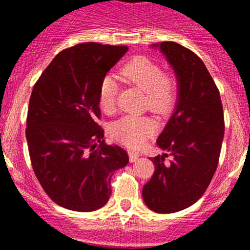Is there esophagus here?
<instances>
[{"label":"esophagus","mask_w":250,"mask_h":250,"mask_svg":"<svg viewBox=\"0 0 250 250\" xmlns=\"http://www.w3.org/2000/svg\"><path fill=\"white\" fill-rule=\"evenodd\" d=\"M128 155H129V160H130V162H135V161H137L138 158H139L140 153H139V152H137V151L129 150V151H128Z\"/></svg>","instance_id":"1"}]
</instances>
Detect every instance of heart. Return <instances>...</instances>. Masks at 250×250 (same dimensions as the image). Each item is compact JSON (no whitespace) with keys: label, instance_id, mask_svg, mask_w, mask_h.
I'll return each instance as SVG.
<instances>
[{"label":"heart","instance_id":"b5f03b06","mask_svg":"<svg viewBox=\"0 0 250 250\" xmlns=\"http://www.w3.org/2000/svg\"><path fill=\"white\" fill-rule=\"evenodd\" d=\"M123 82L145 92L144 105L157 115H167L178 99V81L156 62L146 57H137L120 70ZM118 81L105 76L100 82L99 105L106 113L116 110ZM155 132V123L147 116L127 115L111 125V134L116 140L129 147H139Z\"/></svg>","mask_w":250,"mask_h":250}]
</instances>
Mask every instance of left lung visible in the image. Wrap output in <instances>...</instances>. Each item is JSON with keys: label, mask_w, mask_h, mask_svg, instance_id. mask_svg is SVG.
I'll use <instances>...</instances> for the list:
<instances>
[{"label": "left lung", "mask_w": 250, "mask_h": 250, "mask_svg": "<svg viewBox=\"0 0 250 250\" xmlns=\"http://www.w3.org/2000/svg\"><path fill=\"white\" fill-rule=\"evenodd\" d=\"M176 74V109L156 143L168 153L151 158L155 172L143 188L146 206L175 213L197 202L215 173L224 139L220 93L197 54L176 42L158 46Z\"/></svg>", "instance_id": "obj_1"}]
</instances>
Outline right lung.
Here are the masks:
<instances>
[{
	"label": "right lung",
	"instance_id": "right-lung-1",
	"mask_svg": "<svg viewBox=\"0 0 250 250\" xmlns=\"http://www.w3.org/2000/svg\"><path fill=\"white\" fill-rule=\"evenodd\" d=\"M127 50L95 42L66 48L32 88L25 130L32 169L62 208H102L110 198L111 176L129 161L125 148L105 144L97 123L100 82Z\"/></svg>",
	"mask_w": 250,
	"mask_h": 250
}]
</instances>
